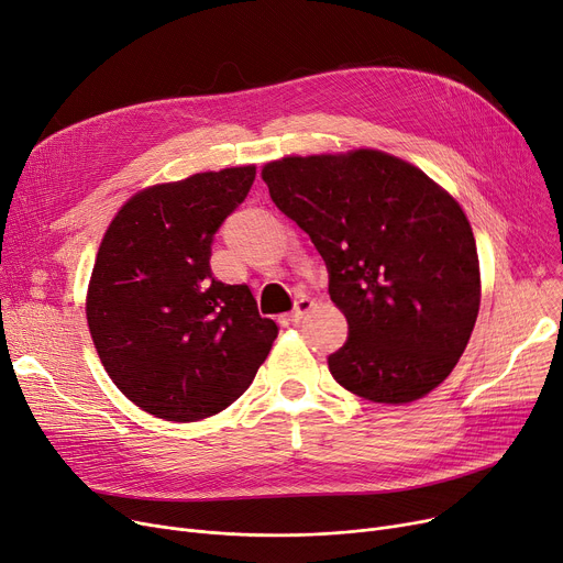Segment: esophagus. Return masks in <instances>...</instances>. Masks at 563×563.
Masks as SVG:
<instances>
[{
    "instance_id": "34e87169",
    "label": "esophagus",
    "mask_w": 563,
    "mask_h": 563,
    "mask_svg": "<svg viewBox=\"0 0 563 563\" xmlns=\"http://www.w3.org/2000/svg\"><path fill=\"white\" fill-rule=\"evenodd\" d=\"M312 308H314V301H312V299H301V301L297 303V308H295V310L285 314V320H287V322H291V324H297V322H301V320H303V317H306Z\"/></svg>"
}]
</instances>
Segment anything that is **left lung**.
<instances>
[{"instance_id":"1","label":"left lung","mask_w":563,"mask_h":563,"mask_svg":"<svg viewBox=\"0 0 563 563\" xmlns=\"http://www.w3.org/2000/svg\"><path fill=\"white\" fill-rule=\"evenodd\" d=\"M276 207L314 243L350 335L329 371L354 396L407 405L455 368L481 306L472 225L423 169L379 150L262 167Z\"/></svg>"}]
</instances>
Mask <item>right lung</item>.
<instances>
[{
    "mask_svg": "<svg viewBox=\"0 0 563 563\" xmlns=\"http://www.w3.org/2000/svg\"><path fill=\"white\" fill-rule=\"evenodd\" d=\"M255 165L137 190L110 221L87 287L106 373L140 409L200 421L246 390L278 338L249 285L216 280L211 241L246 200Z\"/></svg>",
    "mask_w": 563,
    "mask_h": 563,
    "instance_id": "1",
    "label": "right lung"
}]
</instances>
